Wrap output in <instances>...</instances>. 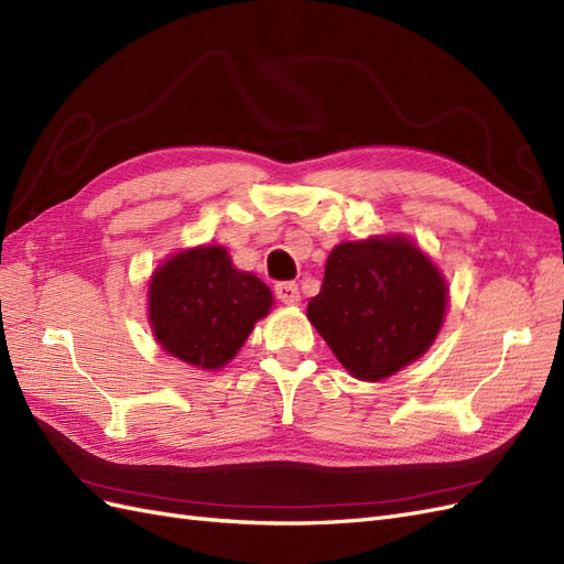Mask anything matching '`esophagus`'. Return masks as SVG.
I'll list each match as a JSON object with an SVG mask.
<instances>
[{
  "label": "esophagus",
  "instance_id": "esophagus-1",
  "mask_svg": "<svg viewBox=\"0 0 564 564\" xmlns=\"http://www.w3.org/2000/svg\"><path fill=\"white\" fill-rule=\"evenodd\" d=\"M275 296L286 303V305H299L301 303V292L296 282H280L275 284Z\"/></svg>",
  "mask_w": 564,
  "mask_h": 564
}]
</instances>
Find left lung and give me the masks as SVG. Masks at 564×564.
<instances>
[{
  "instance_id": "8db88e82",
  "label": "left lung",
  "mask_w": 564,
  "mask_h": 564,
  "mask_svg": "<svg viewBox=\"0 0 564 564\" xmlns=\"http://www.w3.org/2000/svg\"><path fill=\"white\" fill-rule=\"evenodd\" d=\"M447 282L402 235L332 249L308 319L355 379L381 381L433 346Z\"/></svg>"
}]
</instances>
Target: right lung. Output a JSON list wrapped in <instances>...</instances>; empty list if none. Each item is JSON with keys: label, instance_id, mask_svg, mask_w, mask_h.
I'll return each mask as SVG.
<instances>
[{"label": "right lung", "instance_id": "add662e5", "mask_svg": "<svg viewBox=\"0 0 564 564\" xmlns=\"http://www.w3.org/2000/svg\"><path fill=\"white\" fill-rule=\"evenodd\" d=\"M150 327L158 344L199 369H220L245 346L272 294L237 270L224 247H195L164 261L150 280Z\"/></svg>", "mask_w": 564, "mask_h": 564}]
</instances>
